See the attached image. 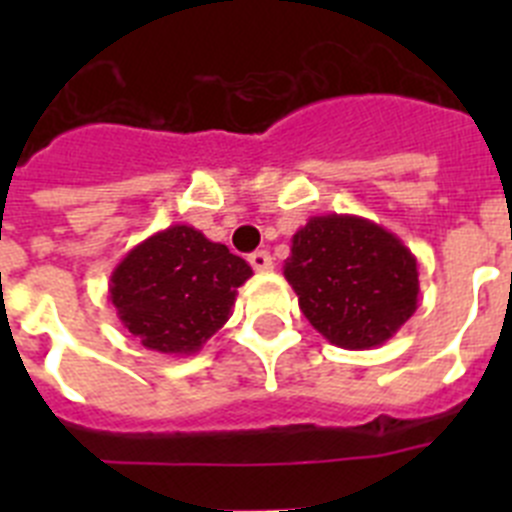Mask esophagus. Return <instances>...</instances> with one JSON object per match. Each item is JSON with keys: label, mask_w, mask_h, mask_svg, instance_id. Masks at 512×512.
<instances>
[{"label": "esophagus", "mask_w": 512, "mask_h": 512, "mask_svg": "<svg viewBox=\"0 0 512 512\" xmlns=\"http://www.w3.org/2000/svg\"><path fill=\"white\" fill-rule=\"evenodd\" d=\"M248 261H251V266L256 271H271L274 269V261H271L269 251H256L248 256Z\"/></svg>", "instance_id": "obj_1"}]
</instances>
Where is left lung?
I'll list each match as a JSON object with an SVG mask.
<instances>
[{
	"label": "left lung",
	"instance_id": "obj_1",
	"mask_svg": "<svg viewBox=\"0 0 512 512\" xmlns=\"http://www.w3.org/2000/svg\"><path fill=\"white\" fill-rule=\"evenodd\" d=\"M284 279L312 328L348 351L382 346L418 310L413 251L356 215L310 217L292 235Z\"/></svg>",
	"mask_w": 512,
	"mask_h": 512
}]
</instances>
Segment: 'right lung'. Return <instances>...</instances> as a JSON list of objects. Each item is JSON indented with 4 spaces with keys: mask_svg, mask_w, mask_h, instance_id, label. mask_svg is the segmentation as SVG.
<instances>
[{
    "mask_svg": "<svg viewBox=\"0 0 512 512\" xmlns=\"http://www.w3.org/2000/svg\"><path fill=\"white\" fill-rule=\"evenodd\" d=\"M253 269L192 225H169L130 248L112 269L117 318L148 351L197 354L233 315Z\"/></svg>",
    "mask_w": 512,
    "mask_h": 512,
    "instance_id": "obj_1",
    "label": "right lung"
}]
</instances>
